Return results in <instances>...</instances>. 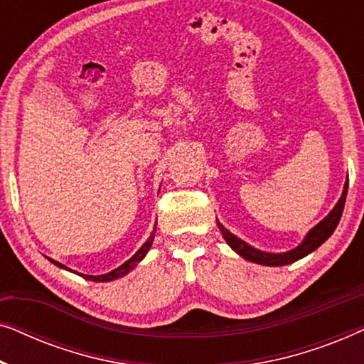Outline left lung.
I'll return each mask as SVG.
<instances>
[{"label":"left lung","mask_w":364,"mask_h":364,"mask_svg":"<svg viewBox=\"0 0 364 364\" xmlns=\"http://www.w3.org/2000/svg\"><path fill=\"white\" fill-rule=\"evenodd\" d=\"M346 193H348V181L345 183V191H343V196L338 203L335 205V208L328 213V217L325 220H321L318 225L313 228V230L308 233L305 240L300 247L293 248V250L287 252V253H265V252H260L257 250V248H253L245 243L240 238L233 235L227 230L225 227L220 225V223L217 222L218 228H220L223 238H225L228 245H230L233 250H235L238 255L245 258V260H250L253 263H260V265H267V267H282V265H288V263H293L296 260H300V258L306 257L308 253H311L313 250H316L318 247L321 245L323 242L326 240L328 237L331 235L333 232H335V228L338 223H340V218H341V213H343V208H345V202H346Z\"/></svg>","instance_id":"1"}]
</instances>
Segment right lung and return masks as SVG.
I'll return each instance as SVG.
<instances>
[{"label": "right lung", "instance_id": "obj_1", "mask_svg": "<svg viewBox=\"0 0 364 364\" xmlns=\"http://www.w3.org/2000/svg\"><path fill=\"white\" fill-rule=\"evenodd\" d=\"M154 235H156V230H154V232L151 233V237H149V240H147L146 243H144V245L141 247V250H139V252L136 253V255H134L132 258H129V260H127L126 263H122L121 267L116 268V270L109 272V273H106V275H97V277H92V275H81V277H82V278H86V280H91V282H111V280H116V278H119V277L127 275V273L131 272L132 268L136 267L137 263L141 262L144 257H146V253L149 252V248H151L152 242H154ZM48 260H49V262H53L54 265H58V267L66 268V270H69L68 267H64V265H61V263H58V262L51 260V258H48Z\"/></svg>", "mask_w": 364, "mask_h": 364}]
</instances>
